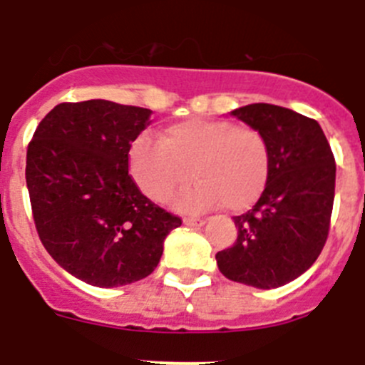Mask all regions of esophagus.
<instances>
[{
	"label": "esophagus",
	"mask_w": 365,
	"mask_h": 365,
	"mask_svg": "<svg viewBox=\"0 0 365 365\" xmlns=\"http://www.w3.org/2000/svg\"><path fill=\"white\" fill-rule=\"evenodd\" d=\"M186 227H202L205 225V219L201 217H185Z\"/></svg>",
	"instance_id": "1"
}]
</instances>
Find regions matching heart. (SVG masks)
Segmentation results:
<instances>
[{
  "instance_id": "heart-1",
  "label": "heart",
  "mask_w": 365,
  "mask_h": 365,
  "mask_svg": "<svg viewBox=\"0 0 365 365\" xmlns=\"http://www.w3.org/2000/svg\"><path fill=\"white\" fill-rule=\"evenodd\" d=\"M130 172L146 197L164 202L195 179L175 199L185 212L221 205L241 212L257 201L270 173L269 140L252 125L225 118L192 117L168 125L159 138L140 135L131 144Z\"/></svg>"
}]
</instances>
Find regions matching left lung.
Here are the masks:
<instances>
[{
	"label": "left lung",
	"mask_w": 365,
	"mask_h": 365,
	"mask_svg": "<svg viewBox=\"0 0 365 365\" xmlns=\"http://www.w3.org/2000/svg\"><path fill=\"white\" fill-rule=\"evenodd\" d=\"M230 115L265 135L270 173L256 205L235 215L237 240L215 254L222 276L276 289L318 259L329 235L336 164L314 118L272 104H250Z\"/></svg>",
	"instance_id": "obj_1"
}]
</instances>
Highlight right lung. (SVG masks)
Returning a JSON list of instances; mask_svg holds the SVG:
<instances>
[{
	"instance_id": "add662e5",
	"label": "right lung",
	"mask_w": 365,
	"mask_h": 365,
	"mask_svg": "<svg viewBox=\"0 0 365 365\" xmlns=\"http://www.w3.org/2000/svg\"><path fill=\"white\" fill-rule=\"evenodd\" d=\"M150 115L109 100L63 102L29 143L25 179L38 235L58 265L89 285L150 276L166 235L182 222L151 202L128 170Z\"/></svg>"
}]
</instances>
